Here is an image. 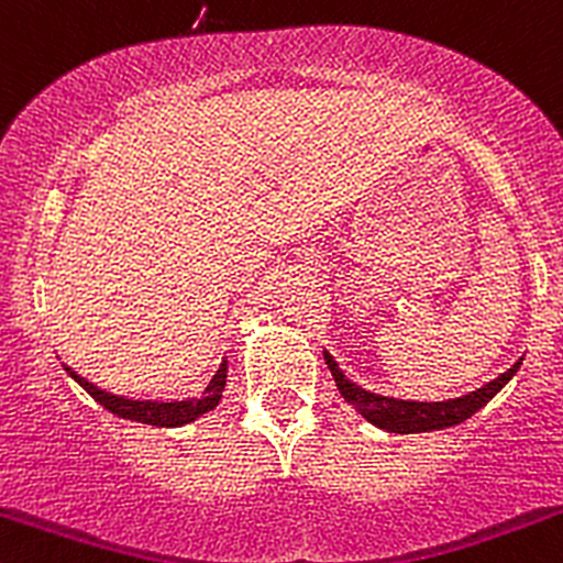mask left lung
Listing matches in <instances>:
<instances>
[{"instance_id": "obj_1", "label": "left lung", "mask_w": 563, "mask_h": 563, "mask_svg": "<svg viewBox=\"0 0 563 563\" xmlns=\"http://www.w3.org/2000/svg\"><path fill=\"white\" fill-rule=\"evenodd\" d=\"M325 363H329L333 379H336L339 393L344 395L347 404L355 406L368 422L379 424L382 430L390 432H428V430H441L452 428V424L465 422L467 417H473L475 411L484 409L486 404L508 385V379L518 372L521 361L516 366H510L508 372L499 374L497 379L489 382V385L478 387V390L471 395H462V398L441 400V404H417V400H395V398H382V395H374L363 387L352 385L350 379H344V374L339 372V366L333 363V357L325 352Z\"/></svg>"}]
</instances>
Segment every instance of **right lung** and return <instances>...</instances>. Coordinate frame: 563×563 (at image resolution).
<instances>
[{
	"instance_id": "add662e5",
	"label": "right lung",
	"mask_w": 563,
	"mask_h": 563,
	"mask_svg": "<svg viewBox=\"0 0 563 563\" xmlns=\"http://www.w3.org/2000/svg\"><path fill=\"white\" fill-rule=\"evenodd\" d=\"M79 385L88 390L103 409H109L111 413L122 419H135V422H144V424H157V428H178V424H187L191 419H197L200 413L211 411L216 404L221 400V393H224L227 385V361L221 363L219 372L213 374V379L208 382V387L202 390L197 398L191 400H170V404H159V400H131V398H122V395H111L103 393L101 387L90 385L88 379H82L77 372L66 368Z\"/></svg>"
}]
</instances>
